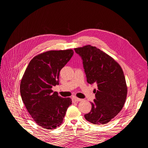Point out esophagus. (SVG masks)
<instances>
[{
    "instance_id": "1",
    "label": "esophagus",
    "mask_w": 148,
    "mask_h": 148,
    "mask_svg": "<svg viewBox=\"0 0 148 148\" xmlns=\"http://www.w3.org/2000/svg\"><path fill=\"white\" fill-rule=\"evenodd\" d=\"M72 101L73 102H79V101H82V99H79V98L76 97H73L72 98Z\"/></svg>"
}]
</instances>
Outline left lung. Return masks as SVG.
<instances>
[{
  "mask_svg": "<svg viewBox=\"0 0 148 148\" xmlns=\"http://www.w3.org/2000/svg\"><path fill=\"white\" fill-rule=\"evenodd\" d=\"M81 57L87 82L97 84L96 99L84 117L95 125L106 124L122 109L127 95L123 71L110 56L90 45L74 49Z\"/></svg>",
  "mask_w": 148,
  "mask_h": 148,
  "instance_id": "obj_1",
  "label": "left lung"
}]
</instances>
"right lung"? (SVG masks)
I'll return each mask as SVG.
<instances>
[{
    "label": "right lung",
    "mask_w": 148,
    "mask_h": 148,
    "mask_svg": "<svg viewBox=\"0 0 148 148\" xmlns=\"http://www.w3.org/2000/svg\"><path fill=\"white\" fill-rule=\"evenodd\" d=\"M73 53L71 49L50 51L35 56L22 78V101L35 122L44 128L59 127L71 104V98L61 97L51 88L59 84L60 71Z\"/></svg>",
    "instance_id": "right-lung-1"
}]
</instances>
